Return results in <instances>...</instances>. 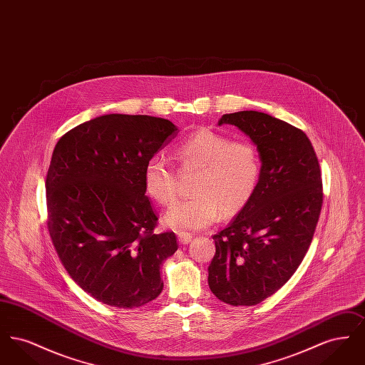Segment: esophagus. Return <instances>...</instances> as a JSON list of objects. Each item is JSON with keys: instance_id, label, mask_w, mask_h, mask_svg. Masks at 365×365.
Returning <instances> with one entry per match:
<instances>
[{"instance_id": "34e87169", "label": "esophagus", "mask_w": 365, "mask_h": 365, "mask_svg": "<svg viewBox=\"0 0 365 365\" xmlns=\"http://www.w3.org/2000/svg\"><path fill=\"white\" fill-rule=\"evenodd\" d=\"M191 234L189 232H179L178 234V241L179 243H182V245H186V243H189L191 241Z\"/></svg>"}]
</instances>
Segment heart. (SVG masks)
Returning <instances> with one entry per match:
<instances>
[{"label":"heart","instance_id":"heart-1","mask_svg":"<svg viewBox=\"0 0 365 365\" xmlns=\"http://www.w3.org/2000/svg\"><path fill=\"white\" fill-rule=\"evenodd\" d=\"M175 157L182 171H198L191 186L194 195L176 202L164 215V223L175 230H201L220 215L232 217L247 207L259 189L260 153L250 140H232L210 128H200L175 148ZM143 189L161 205L174 202V167L163 157H150L143 168Z\"/></svg>","mask_w":365,"mask_h":365}]
</instances>
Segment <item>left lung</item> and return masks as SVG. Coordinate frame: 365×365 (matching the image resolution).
Masks as SVG:
<instances>
[{
    "label": "left lung",
    "instance_id": "obj_1",
    "mask_svg": "<svg viewBox=\"0 0 365 365\" xmlns=\"http://www.w3.org/2000/svg\"><path fill=\"white\" fill-rule=\"evenodd\" d=\"M257 146L261 179L247 207L213 235L209 289L228 305H256L292 278L304 260L323 205L312 143L289 123L256 110L223 115Z\"/></svg>",
    "mask_w": 365,
    "mask_h": 365
}]
</instances>
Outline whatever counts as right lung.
<instances>
[{"label":"right lung","instance_id":"add662e5","mask_svg":"<svg viewBox=\"0 0 365 365\" xmlns=\"http://www.w3.org/2000/svg\"><path fill=\"white\" fill-rule=\"evenodd\" d=\"M176 134L163 118L112 113L54 146L46 175L53 246L71 278L109 307L138 308L163 290L160 268L178 245L174 232H155L143 168Z\"/></svg>","mask_w":365,"mask_h":365}]
</instances>
